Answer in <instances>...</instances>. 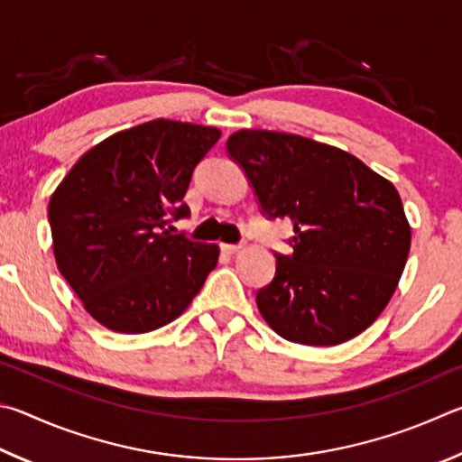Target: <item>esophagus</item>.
<instances>
[{"label":"esophagus","mask_w":462,"mask_h":462,"mask_svg":"<svg viewBox=\"0 0 462 462\" xmlns=\"http://www.w3.org/2000/svg\"><path fill=\"white\" fill-rule=\"evenodd\" d=\"M221 247L225 249V252H226V254H237V252H239V249H241V247H244V245H241V244H223Z\"/></svg>","instance_id":"esophagus-1"}]
</instances>
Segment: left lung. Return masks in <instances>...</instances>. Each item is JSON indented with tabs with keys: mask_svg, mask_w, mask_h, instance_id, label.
I'll return each instance as SVG.
<instances>
[{
	"mask_svg": "<svg viewBox=\"0 0 462 462\" xmlns=\"http://www.w3.org/2000/svg\"><path fill=\"white\" fill-rule=\"evenodd\" d=\"M226 152L265 218H286L292 254L257 290L265 322L286 341L330 346L363 333L390 302L410 252L395 186L359 158L309 137L239 129Z\"/></svg>",
	"mask_w": 462,
	"mask_h": 462,
	"instance_id": "8db88e82",
	"label": "left lung"
}]
</instances>
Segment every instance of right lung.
Listing matches in <instances>:
<instances>
[{
  "instance_id": "1",
  "label": "right lung",
  "mask_w": 462,
  "mask_h": 462,
  "mask_svg": "<svg viewBox=\"0 0 462 462\" xmlns=\"http://www.w3.org/2000/svg\"><path fill=\"white\" fill-rule=\"evenodd\" d=\"M221 132L153 119L80 158L48 205L64 280L103 327L137 335L180 317L215 270L218 247L172 233L194 168Z\"/></svg>"
}]
</instances>
